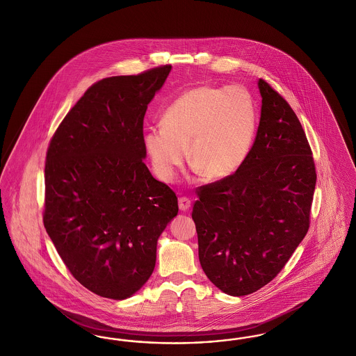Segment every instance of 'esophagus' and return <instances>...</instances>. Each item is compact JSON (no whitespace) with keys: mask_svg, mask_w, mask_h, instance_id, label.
I'll list each match as a JSON object with an SVG mask.
<instances>
[{"mask_svg":"<svg viewBox=\"0 0 356 356\" xmlns=\"http://www.w3.org/2000/svg\"><path fill=\"white\" fill-rule=\"evenodd\" d=\"M191 204H192V201L188 199V197H185V196L179 199V208H180V211H184V212L188 211L191 208Z\"/></svg>","mask_w":356,"mask_h":356,"instance_id":"1","label":"esophagus"}]
</instances>
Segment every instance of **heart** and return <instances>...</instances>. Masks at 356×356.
Masks as SVG:
<instances>
[{
    "label": "heart",
    "mask_w": 356,
    "mask_h": 356,
    "mask_svg": "<svg viewBox=\"0 0 356 356\" xmlns=\"http://www.w3.org/2000/svg\"><path fill=\"white\" fill-rule=\"evenodd\" d=\"M256 103L241 86L202 85L186 90L164 110L161 128L143 135L157 177L172 181L188 161L209 180L238 171L256 138Z\"/></svg>",
    "instance_id": "1"
}]
</instances>
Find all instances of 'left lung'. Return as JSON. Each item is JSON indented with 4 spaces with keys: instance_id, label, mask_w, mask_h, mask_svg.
Returning <instances> with one entry per match:
<instances>
[{
    "instance_id": "8db88e82",
    "label": "left lung",
    "mask_w": 356,
    "mask_h": 356,
    "mask_svg": "<svg viewBox=\"0 0 356 356\" xmlns=\"http://www.w3.org/2000/svg\"><path fill=\"white\" fill-rule=\"evenodd\" d=\"M256 140L229 177L197 188L192 218L201 268L233 297L269 284L310 227L316 172L313 152L290 104L266 81Z\"/></svg>"
}]
</instances>
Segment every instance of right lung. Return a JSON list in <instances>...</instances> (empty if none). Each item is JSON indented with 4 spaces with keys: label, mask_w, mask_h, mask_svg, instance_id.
<instances>
[{
    "label": "right lung",
    "mask_w": 356,
    "mask_h": 356,
    "mask_svg": "<svg viewBox=\"0 0 356 356\" xmlns=\"http://www.w3.org/2000/svg\"><path fill=\"white\" fill-rule=\"evenodd\" d=\"M171 69L94 83L47 148L43 225L72 277L104 298H128L148 281L157 238L179 211L143 161L147 106Z\"/></svg>",
    "instance_id": "right-lung-1"
}]
</instances>
